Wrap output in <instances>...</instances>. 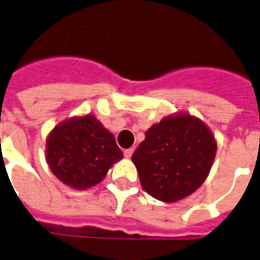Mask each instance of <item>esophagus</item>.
<instances>
[{
    "label": "esophagus",
    "mask_w": 260,
    "mask_h": 260,
    "mask_svg": "<svg viewBox=\"0 0 260 260\" xmlns=\"http://www.w3.org/2000/svg\"><path fill=\"white\" fill-rule=\"evenodd\" d=\"M133 152H134V149H133V148H130V149H126V151H124V157L130 159V157H132V155H133Z\"/></svg>",
    "instance_id": "obj_1"
}]
</instances>
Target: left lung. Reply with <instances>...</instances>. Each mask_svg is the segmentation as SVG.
Wrapping results in <instances>:
<instances>
[{
    "instance_id": "1",
    "label": "left lung",
    "mask_w": 260,
    "mask_h": 260,
    "mask_svg": "<svg viewBox=\"0 0 260 260\" xmlns=\"http://www.w3.org/2000/svg\"><path fill=\"white\" fill-rule=\"evenodd\" d=\"M216 155V140L188 112L167 115L152 124L132 156L141 186L160 202L182 200L206 181Z\"/></svg>"
}]
</instances>
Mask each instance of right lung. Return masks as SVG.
Masks as SVG:
<instances>
[{
	"mask_svg": "<svg viewBox=\"0 0 260 260\" xmlns=\"http://www.w3.org/2000/svg\"><path fill=\"white\" fill-rule=\"evenodd\" d=\"M45 157L56 178L70 188L85 190L100 183L123 153L114 134L87 114L64 119L52 128Z\"/></svg>",
	"mask_w": 260,
	"mask_h": 260,
	"instance_id": "obj_1",
	"label": "right lung"
}]
</instances>
